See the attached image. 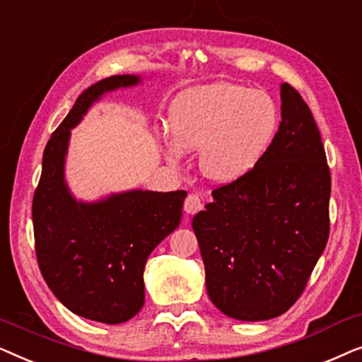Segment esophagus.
Returning <instances> with one entry per match:
<instances>
[{"label":"esophagus","mask_w":362,"mask_h":362,"mask_svg":"<svg viewBox=\"0 0 362 362\" xmlns=\"http://www.w3.org/2000/svg\"><path fill=\"white\" fill-rule=\"evenodd\" d=\"M202 209V201L197 194H189L185 201V212L186 214H196Z\"/></svg>","instance_id":"obj_1"}]
</instances>
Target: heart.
Segmentation results:
<instances>
[{
	"label": "heart",
	"instance_id": "obj_1",
	"mask_svg": "<svg viewBox=\"0 0 362 362\" xmlns=\"http://www.w3.org/2000/svg\"><path fill=\"white\" fill-rule=\"evenodd\" d=\"M279 108L264 90L217 82L187 90L171 105L166 158L199 151V170L217 185H232L255 170L274 141Z\"/></svg>",
	"mask_w": 362,
	"mask_h": 362
}]
</instances>
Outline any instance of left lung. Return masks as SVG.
I'll list each match as a JSON object with an SVG mask.
<instances>
[{"label": "left lung", "mask_w": 362, "mask_h": 362, "mask_svg": "<svg viewBox=\"0 0 362 362\" xmlns=\"http://www.w3.org/2000/svg\"><path fill=\"white\" fill-rule=\"evenodd\" d=\"M281 122L244 180L212 191L192 229L207 295L240 321L284 315L300 295L329 235L331 176L311 110L290 83L280 86Z\"/></svg>", "instance_id": "8db88e82"}]
</instances>
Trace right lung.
I'll list each match as a JSON object with an SVG mask.
<instances>
[{
	"mask_svg": "<svg viewBox=\"0 0 362 362\" xmlns=\"http://www.w3.org/2000/svg\"><path fill=\"white\" fill-rule=\"evenodd\" d=\"M140 76H112L86 88L42 155L33 199L36 257L41 274L61 303L82 318L118 325L145 303L143 272L148 257L180 226L186 191L132 189L103 199L78 201L64 166L71 130L103 93L138 86Z\"/></svg>",
	"mask_w": 362,
	"mask_h": 362,
	"instance_id": "obj_1",
	"label": "right lung"
}]
</instances>
